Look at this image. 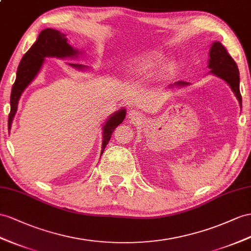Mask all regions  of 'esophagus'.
Returning <instances> with one entry per match:
<instances>
[{
    "mask_svg": "<svg viewBox=\"0 0 251 251\" xmlns=\"http://www.w3.org/2000/svg\"><path fill=\"white\" fill-rule=\"evenodd\" d=\"M128 117H129L131 121H138L140 119V113L137 110L132 109V110L129 111V115H128Z\"/></svg>",
    "mask_w": 251,
    "mask_h": 251,
    "instance_id": "obj_1",
    "label": "esophagus"
}]
</instances>
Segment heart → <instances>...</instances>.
<instances>
[{
  "label": "heart",
  "mask_w": 251,
  "mask_h": 251,
  "mask_svg": "<svg viewBox=\"0 0 251 251\" xmlns=\"http://www.w3.org/2000/svg\"><path fill=\"white\" fill-rule=\"evenodd\" d=\"M163 55L160 53H150L137 57L131 63V70L133 71H144L156 67L163 61Z\"/></svg>",
  "instance_id": "obj_1"
}]
</instances>
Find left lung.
I'll list each match as a JSON object with an SVG mask.
<instances>
[{
    "instance_id": "8db88e82",
    "label": "left lung",
    "mask_w": 251,
    "mask_h": 251,
    "mask_svg": "<svg viewBox=\"0 0 251 251\" xmlns=\"http://www.w3.org/2000/svg\"><path fill=\"white\" fill-rule=\"evenodd\" d=\"M209 69L211 73L221 77L229 83L236 99L239 100L242 107V95L240 92V72L235 61L229 55L226 48L221 42H214L210 50ZM176 85H187L184 81H178Z\"/></svg>"
}]
</instances>
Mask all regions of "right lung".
<instances>
[{
	"label": "right lung",
	"mask_w": 251,
	"mask_h": 251,
	"mask_svg": "<svg viewBox=\"0 0 251 251\" xmlns=\"http://www.w3.org/2000/svg\"><path fill=\"white\" fill-rule=\"evenodd\" d=\"M78 54L76 50L68 43V38L66 35L60 33L59 30L53 28L43 29L38 36L37 41L31 46V48L24 54L20 64L18 67L16 81L12 86L10 94V112L8 115V128L11 126V122L14 120L17 112L18 101L24 89L26 88L30 81L33 80L39 72L42 63L46 57H58V58H66ZM71 66L81 69L82 64L71 63ZM126 115L125 109L112 114L109 118L107 123L104 125V141L101 146V155L104 152L106 145L111 138V134L122 122L124 121Z\"/></svg>",
	"instance_id": "add662e5"
}]
</instances>
